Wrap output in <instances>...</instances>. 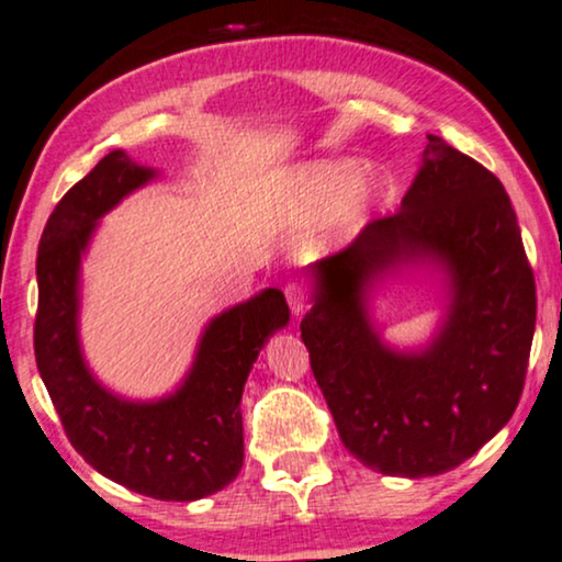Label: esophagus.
Instances as JSON below:
<instances>
[{
    "instance_id": "34e87169",
    "label": "esophagus",
    "mask_w": 562,
    "mask_h": 562,
    "mask_svg": "<svg viewBox=\"0 0 562 562\" xmlns=\"http://www.w3.org/2000/svg\"><path fill=\"white\" fill-rule=\"evenodd\" d=\"M286 302H289L291 315L294 317H302L304 310H307V296H304V291L299 283H289L286 286Z\"/></svg>"
}]
</instances>
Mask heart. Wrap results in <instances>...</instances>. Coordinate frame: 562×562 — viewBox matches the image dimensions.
Here are the masks:
<instances>
[{"label":"heart","mask_w":562,"mask_h":562,"mask_svg":"<svg viewBox=\"0 0 562 562\" xmlns=\"http://www.w3.org/2000/svg\"><path fill=\"white\" fill-rule=\"evenodd\" d=\"M363 167L356 159H312L289 167L279 178V201L296 222H325L340 214L346 229H359L371 209L387 193L382 178L361 183Z\"/></svg>","instance_id":"b5f03b06"}]
</instances>
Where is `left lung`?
Segmentation results:
<instances>
[{
  "label": "left lung",
  "instance_id": "left-lung-1",
  "mask_svg": "<svg viewBox=\"0 0 562 562\" xmlns=\"http://www.w3.org/2000/svg\"><path fill=\"white\" fill-rule=\"evenodd\" d=\"M395 216L307 268L302 340L340 441L369 470L431 477L459 468L519 405L537 296L512 199L493 172L428 134ZM424 272L440 317L424 345L383 338L375 299Z\"/></svg>",
  "mask_w": 562,
  "mask_h": 562
}]
</instances>
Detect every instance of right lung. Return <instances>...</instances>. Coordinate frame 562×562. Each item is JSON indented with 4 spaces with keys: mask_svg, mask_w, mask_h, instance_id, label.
I'll list each match as a JSON object with an SVG mask.
<instances>
[{
    "mask_svg": "<svg viewBox=\"0 0 562 562\" xmlns=\"http://www.w3.org/2000/svg\"><path fill=\"white\" fill-rule=\"evenodd\" d=\"M159 178L113 149L58 201L38 245L35 361L71 447L100 475L157 501H199L243 470V390L268 338L289 325L263 289L203 325L193 361L162 397L131 400L92 374L79 338L82 260L100 218Z\"/></svg>",
    "mask_w": 562,
    "mask_h": 562,
    "instance_id": "obj_1",
    "label": "right lung"
}]
</instances>
